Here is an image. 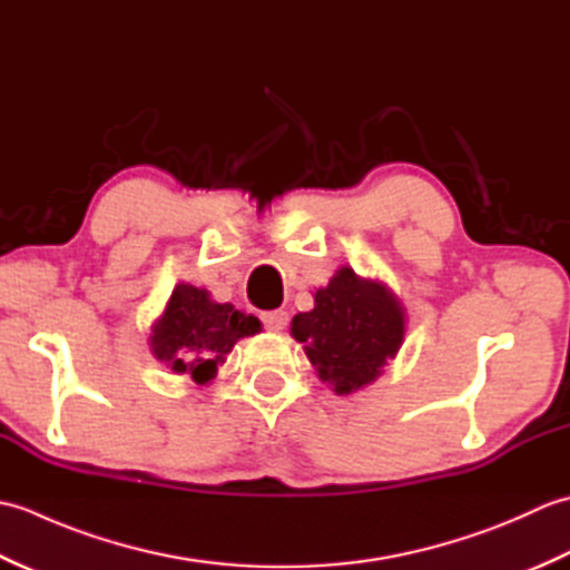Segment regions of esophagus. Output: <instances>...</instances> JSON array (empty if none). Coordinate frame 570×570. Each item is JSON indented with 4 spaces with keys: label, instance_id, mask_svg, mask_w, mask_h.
I'll return each mask as SVG.
<instances>
[{
    "label": "esophagus",
    "instance_id": "obj_1",
    "mask_svg": "<svg viewBox=\"0 0 570 570\" xmlns=\"http://www.w3.org/2000/svg\"><path fill=\"white\" fill-rule=\"evenodd\" d=\"M262 323L266 331H274V333H282L288 323V313L284 308H276V311H264L262 313Z\"/></svg>",
    "mask_w": 570,
    "mask_h": 570
}]
</instances>
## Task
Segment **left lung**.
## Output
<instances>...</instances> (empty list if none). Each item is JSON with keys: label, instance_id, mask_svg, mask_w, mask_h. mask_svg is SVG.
<instances>
[{"label": "left lung", "instance_id": "8db88e82", "mask_svg": "<svg viewBox=\"0 0 570 570\" xmlns=\"http://www.w3.org/2000/svg\"><path fill=\"white\" fill-rule=\"evenodd\" d=\"M318 377L335 394H353L382 374L404 341V308L380 282L337 269L316 292V306L292 321Z\"/></svg>", "mask_w": 570, "mask_h": 570}]
</instances>
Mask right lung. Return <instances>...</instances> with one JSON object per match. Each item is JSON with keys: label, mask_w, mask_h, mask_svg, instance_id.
I'll list each match as a JSON object with an SVG mask.
<instances>
[{"label": "right lung", "mask_w": 570, "mask_h": 570, "mask_svg": "<svg viewBox=\"0 0 570 570\" xmlns=\"http://www.w3.org/2000/svg\"><path fill=\"white\" fill-rule=\"evenodd\" d=\"M151 331L156 360L178 374L188 372L193 382L208 384L239 337L259 333L262 323L235 306L215 304L205 288L178 284Z\"/></svg>", "instance_id": "right-lung-1"}]
</instances>
